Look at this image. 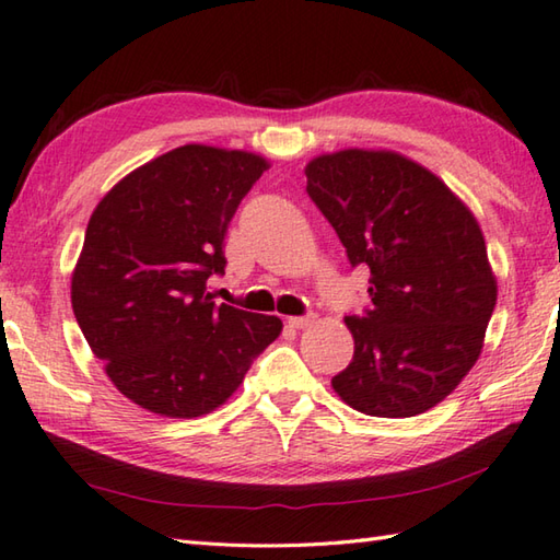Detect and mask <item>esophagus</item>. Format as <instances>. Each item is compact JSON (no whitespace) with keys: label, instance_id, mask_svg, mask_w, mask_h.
<instances>
[{"label":"esophagus","instance_id":"esophagus-1","mask_svg":"<svg viewBox=\"0 0 560 560\" xmlns=\"http://www.w3.org/2000/svg\"><path fill=\"white\" fill-rule=\"evenodd\" d=\"M287 323H289V328H296V330H301V328H308V325H313L315 323V315H293V318H287Z\"/></svg>","mask_w":560,"mask_h":560}]
</instances>
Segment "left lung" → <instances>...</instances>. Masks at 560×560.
<instances>
[{
	"label": "left lung",
	"mask_w": 560,
	"mask_h": 560,
	"mask_svg": "<svg viewBox=\"0 0 560 560\" xmlns=\"http://www.w3.org/2000/svg\"><path fill=\"white\" fill-rule=\"evenodd\" d=\"M306 178L352 267H370L372 308L345 318L354 354L335 394L382 419L433 409L480 358L497 303L480 222L433 171L392 149L320 154Z\"/></svg>",
	"instance_id": "left-lung-1"
}]
</instances>
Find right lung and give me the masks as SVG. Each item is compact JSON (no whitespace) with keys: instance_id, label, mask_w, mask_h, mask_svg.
Returning a JSON list of instances; mask_svg holds the SVG:
<instances>
[{"instance_id":"right-lung-1","label":"right lung","mask_w":560,"mask_h":560,"mask_svg":"<svg viewBox=\"0 0 560 560\" xmlns=\"http://www.w3.org/2000/svg\"><path fill=\"white\" fill-rule=\"evenodd\" d=\"M269 166L252 151L186 144L115 183L90 215L70 303L109 382L141 409L215 411L281 335L277 315L206 293L225 271L230 220Z\"/></svg>"}]
</instances>
